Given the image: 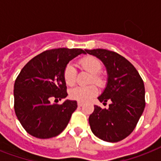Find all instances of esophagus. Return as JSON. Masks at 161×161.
<instances>
[{
  "instance_id": "34e87169",
  "label": "esophagus",
  "mask_w": 161,
  "mask_h": 161,
  "mask_svg": "<svg viewBox=\"0 0 161 161\" xmlns=\"http://www.w3.org/2000/svg\"><path fill=\"white\" fill-rule=\"evenodd\" d=\"M83 105V103H81V102H78V107H82Z\"/></svg>"
}]
</instances>
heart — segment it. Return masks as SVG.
Segmentation results:
<instances>
[{
    "label": "heart",
    "mask_w": 161,
    "mask_h": 161,
    "mask_svg": "<svg viewBox=\"0 0 161 161\" xmlns=\"http://www.w3.org/2000/svg\"><path fill=\"white\" fill-rule=\"evenodd\" d=\"M79 64L84 70L90 73V82L101 84L103 80L100 75L98 74L102 69V63L98 58L88 56L80 59ZM76 71L75 67L73 63H68L63 70V78L67 85L73 86L76 81ZM98 88L94 85H88L86 87H76L70 91V97L74 100L78 102H87L89 99L98 94Z\"/></svg>",
    "instance_id": "1"
}]
</instances>
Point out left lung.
<instances>
[{
	"instance_id": "left-lung-1",
	"label": "left lung",
	"mask_w": 161,
	"mask_h": 161,
	"mask_svg": "<svg viewBox=\"0 0 161 161\" xmlns=\"http://www.w3.org/2000/svg\"><path fill=\"white\" fill-rule=\"evenodd\" d=\"M104 64L107 85L98 100L108 108L94 106L88 118L93 135L107 142H118L133 132L145 107V85L133 64L123 56L106 49L86 50Z\"/></svg>"
}]
</instances>
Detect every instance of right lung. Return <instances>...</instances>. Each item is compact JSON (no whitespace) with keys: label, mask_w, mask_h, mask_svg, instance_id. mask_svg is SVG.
Wrapping results in <instances>:
<instances>
[{"label":"right lung","mask_w":161,"mask_h":161,"mask_svg":"<svg viewBox=\"0 0 161 161\" xmlns=\"http://www.w3.org/2000/svg\"><path fill=\"white\" fill-rule=\"evenodd\" d=\"M82 49L47 50L30 60L14 84V108L26 132L39 139L55 137L67 127L76 110L77 101L66 99L62 104L51 103L68 96L63 70Z\"/></svg>","instance_id":"add662e5"}]
</instances>
